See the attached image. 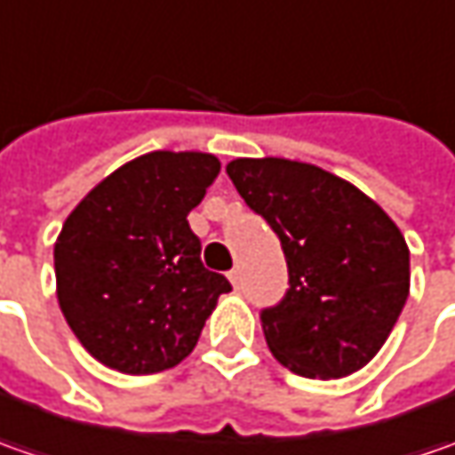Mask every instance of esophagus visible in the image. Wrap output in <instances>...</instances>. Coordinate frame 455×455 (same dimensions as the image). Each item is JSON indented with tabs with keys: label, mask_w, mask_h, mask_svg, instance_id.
Listing matches in <instances>:
<instances>
[{
	"label": "esophagus",
	"mask_w": 455,
	"mask_h": 455,
	"mask_svg": "<svg viewBox=\"0 0 455 455\" xmlns=\"http://www.w3.org/2000/svg\"><path fill=\"white\" fill-rule=\"evenodd\" d=\"M228 278H230L233 286H240V268H233V271L228 273Z\"/></svg>",
	"instance_id": "obj_1"
}]
</instances>
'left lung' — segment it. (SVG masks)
<instances>
[{
  "label": "left lung",
  "mask_w": 455,
  "mask_h": 455,
  "mask_svg": "<svg viewBox=\"0 0 455 455\" xmlns=\"http://www.w3.org/2000/svg\"><path fill=\"white\" fill-rule=\"evenodd\" d=\"M228 177L286 255L289 291L260 311L273 357L322 379L362 370L411 291V251L397 225L355 184L314 164L235 159Z\"/></svg>",
  "instance_id": "obj_1"
}]
</instances>
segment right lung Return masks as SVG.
Masks as SVG:
<instances>
[{
	"label": "right lung",
	"mask_w": 455,
	"mask_h": 455,
	"mask_svg": "<svg viewBox=\"0 0 455 455\" xmlns=\"http://www.w3.org/2000/svg\"><path fill=\"white\" fill-rule=\"evenodd\" d=\"M220 174L218 156L151 151L118 166L68 215L55 243L62 316L93 357L124 375L177 367L220 293L187 215Z\"/></svg>",
	"instance_id": "right-lung-1"
}]
</instances>
